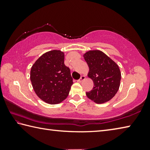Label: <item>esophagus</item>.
Listing matches in <instances>:
<instances>
[{
    "mask_svg": "<svg viewBox=\"0 0 150 150\" xmlns=\"http://www.w3.org/2000/svg\"><path fill=\"white\" fill-rule=\"evenodd\" d=\"M85 76L83 75V76H81V78L77 81H78V82H79V83H81L83 80H85Z\"/></svg>",
    "mask_w": 150,
    "mask_h": 150,
    "instance_id": "obj_1",
    "label": "esophagus"
}]
</instances>
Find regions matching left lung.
Returning a JSON list of instances; mask_svg holds the SVG:
<instances>
[{"label": "left lung", "mask_w": 150, "mask_h": 150, "mask_svg": "<svg viewBox=\"0 0 150 150\" xmlns=\"http://www.w3.org/2000/svg\"><path fill=\"white\" fill-rule=\"evenodd\" d=\"M83 57L89 67L88 77L94 83L93 89L86 93L87 97L97 104L110 100L120 87L121 73L118 65L99 50L88 51Z\"/></svg>", "instance_id": "1"}]
</instances>
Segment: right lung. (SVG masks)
<instances>
[{
    "label": "right lung",
    "mask_w": 150,
    "mask_h": 150,
    "mask_svg": "<svg viewBox=\"0 0 150 150\" xmlns=\"http://www.w3.org/2000/svg\"><path fill=\"white\" fill-rule=\"evenodd\" d=\"M30 81L44 102L55 105L65 100L73 82L69 68L64 64V53L52 50L40 57L31 68Z\"/></svg>",
    "instance_id": "1"
}]
</instances>
